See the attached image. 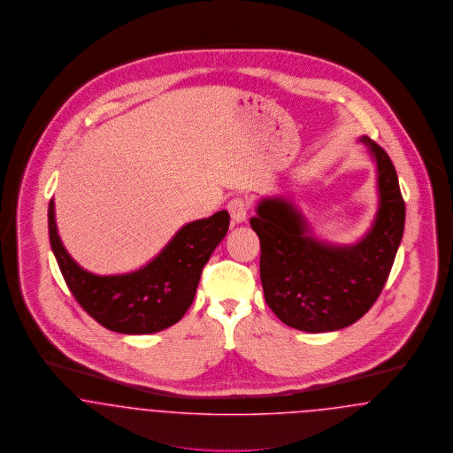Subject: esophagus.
<instances>
[{
    "instance_id": "obj_1",
    "label": "esophagus",
    "mask_w": 453,
    "mask_h": 453,
    "mask_svg": "<svg viewBox=\"0 0 453 453\" xmlns=\"http://www.w3.org/2000/svg\"><path fill=\"white\" fill-rule=\"evenodd\" d=\"M228 211L232 215V219L235 223H242L247 219V213H249V201L242 196H237L234 199L228 201Z\"/></svg>"
}]
</instances>
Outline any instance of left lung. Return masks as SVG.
Listing matches in <instances>:
<instances>
[{
	"label": "left lung",
	"mask_w": 453,
	"mask_h": 453,
	"mask_svg": "<svg viewBox=\"0 0 453 453\" xmlns=\"http://www.w3.org/2000/svg\"><path fill=\"white\" fill-rule=\"evenodd\" d=\"M379 168L380 208L357 245L331 247L307 235L303 218L285 199H264L250 226L261 242L264 298L293 329L329 333L355 324L387 283L404 234L405 204L387 151L370 138Z\"/></svg>",
	"instance_id": "8db88e82"
}]
</instances>
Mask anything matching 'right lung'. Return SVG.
Segmentation results:
<instances>
[{"mask_svg":"<svg viewBox=\"0 0 453 453\" xmlns=\"http://www.w3.org/2000/svg\"><path fill=\"white\" fill-rule=\"evenodd\" d=\"M48 218L50 247L73 296L100 326L120 334L158 333L179 322L191 307L204 264L230 226L228 211H218L182 226L140 271L96 276L81 269L63 247L52 199Z\"/></svg>","mask_w":453,"mask_h":453,"instance_id":"add662e5","label":"right lung"}]
</instances>
